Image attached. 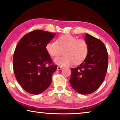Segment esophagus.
Masks as SVG:
<instances>
[{
	"label": "esophagus",
	"instance_id": "1",
	"mask_svg": "<svg viewBox=\"0 0 120 120\" xmlns=\"http://www.w3.org/2000/svg\"><path fill=\"white\" fill-rule=\"evenodd\" d=\"M57 69L58 70H61V69H62V67L61 66H58V67H57Z\"/></svg>",
	"mask_w": 120,
	"mask_h": 120
}]
</instances>
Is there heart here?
Segmentation results:
<instances>
[{
    "label": "heart",
    "instance_id": "1",
    "mask_svg": "<svg viewBox=\"0 0 120 120\" xmlns=\"http://www.w3.org/2000/svg\"><path fill=\"white\" fill-rule=\"evenodd\" d=\"M46 49L52 57L58 56L64 51V56L55 58L54 62L61 66H68L73 63L78 64L83 62L88 55L89 48L86 40L68 34L59 37L57 41L48 42Z\"/></svg>",
    "mask_w": 120,
    "mask_h": 120
}]
</instances>
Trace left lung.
<instances>
[{
	"label": "left lung",
	"instance_id": "left-lung-1",
	"mask_svg": "<svg viewBox=\"0 0 120 120\" xmlns=\"http://www.w3.org/2000/svg\"><path fill=\"white\" fill-rule=\"evenodd\" d=\"M88 53L82 63L71 68L69 80L72 88L82 94L94 92L104 81L108 69V53L101 40L86 34Z\"/></svg>",
	"mask_w": 120,
	"mask_h": 120
}]
</instances>
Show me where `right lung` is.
<instances>
[{
  "label": "right lung",
  "mask_w": 120,
  "mask_h": 120,
  "mask_svg": "<svg viewBox=\"0 0 120 120\" xmlns=\"http://www.w3.org/2000/svg\"><path fill=\"white\" fill-rule=\"evenodd\" d=\"M56 33L35 30L24 35L16 46L13 58L15 75L28 93L39 94L46 90L57 70L46 45Z\"/></svg>",
  "instance_id": "add662e5"
}]
</instances>
